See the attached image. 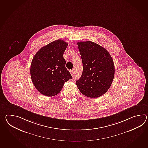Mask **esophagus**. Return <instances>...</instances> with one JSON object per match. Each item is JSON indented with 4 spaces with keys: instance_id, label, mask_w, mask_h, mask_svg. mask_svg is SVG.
Here are the masks:
<instances>
[{
    "instance_id": "34e87169",
    "label": "esophagus",
    "mask_w": 148,
    "mask_h": 148,
    "mask_svg": "<svg viewBox=\"0 0 148 148\" xmlns=\"http://www.w3.org/2000/svg\"><path fill=\"white\" fill-rule=\"evenodd\" d=\"M70 73H71V74L72 75V76H73L74 75V70H73V69L71 70V71H70Z\"/></svg>"
}]
</instances>
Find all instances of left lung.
<instances>
[{"label":"left lung","mask_w":148,"mask_h":148,"mask_svg":"<svg viewBox=\"0 0 148 148\" xmlns=\"http://www.w3.org/2000/svg\"><path fill=\"white\" fill-rule=\"evenodd\" d=\"M83 72L76 84L83 95L95 98L104 95L110 87L115 74L114 63L103 47L92 41L79 42Z\"/></svg>","instance_id":"left-lung-1"}]
</instances>
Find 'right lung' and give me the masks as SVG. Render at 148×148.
I'll list each match as a JSON object with an SVG mask.
<instances>
[{
    "mask_svg": "<svg viewBox=\"0 0 148 148\" xmlns=\"http://www.w3.org/2000/svg\"><path fill=\"white\" fill-rule=\"evenodd\" d=\"M67 46L65 41L57 40L42 47L33 57L31 77L35 88L43 95H58L64 83L72 79L63 57Z\"/></svg>",
    "mask_w": 148,
    "mask_h": 148,
    "instance_id": "obj_1",
    "label": "right lung"
}]
</instances>
